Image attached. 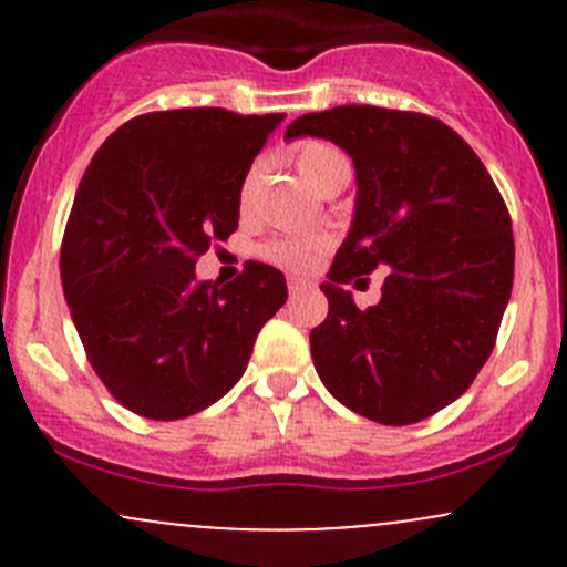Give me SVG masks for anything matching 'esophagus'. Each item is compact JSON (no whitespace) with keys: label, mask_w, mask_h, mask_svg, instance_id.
I'll use <instances>...</instances> for the list:
<instances>
[{"label":"esophagus","mask_w":567,"mask_h":567,"mask_svg":"<svg viewBox=\"0 0 567 567\" xmlns=\"http://www.w3.org/2000/svg\"><path fill=\"white\" fill-rule=\"evenodd\" d=\"M307 288H312L310 279H301V277H290V279H288V290H290V296L305 293Z\"/></svg>","instance_id":"obj_1"}]
</instances>
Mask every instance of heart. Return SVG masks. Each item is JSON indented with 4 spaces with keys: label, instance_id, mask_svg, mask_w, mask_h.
Listing matches in <instances>:
<instances>
[{
    "label": "heart",
    "instance_id": "heart-1",
    "mask_svg": "<svg viewBox=\"0 0 567 567\" xmlns=\"http://www.w3.org/2000/svg\"><path fill=\"white\" fill-rule=\"evenodd\" d=\"M290 158H293V167L299 169L301 177H305L307 186L316 188L318 194H323L340 175H348L346 156H342L337 147L326 145V142H305V145H299L293 153H290ZM257 175H260V169L251 167L241 181L238 205H241L244 214L251 208V199H255ZM310 251H312L310 241H274L262 249V255H266L268 260L279 262V266L301 268L307 266V260H310Z\"/></svg>",
    "mask_w": 567,
    "mask_h": 567
}]
</instances>
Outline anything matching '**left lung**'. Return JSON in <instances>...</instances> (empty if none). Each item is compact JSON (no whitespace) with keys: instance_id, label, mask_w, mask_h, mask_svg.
Wrapping results in <instances>:
<instances>
[{"instance_id":"obj_1","label":"left lung","mask_w":567,"mask_h":567,"mask_svg":"<svg viewBox=\"0 0 567 567\" xmlns=\"http://www.w3.org/2000/svg\"><path fill=\"white\" fill-rule=\"evenodd\" d=\"M334 142L357 169L351 230L320 290L310 331L323 386L381 425H411L453 403L494 351L513 290V227L477 153L442 120L381 106L301 114L285 140ZM385 274L362 311L346 284Z\"/></svg>"}]
</instances>
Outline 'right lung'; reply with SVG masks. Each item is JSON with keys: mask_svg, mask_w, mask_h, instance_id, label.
<instances>
[{"mask_svg": "<svg viewBox=\"0 0 567 567\" xmlns=\"http://www.w3.org/2000/svg\"><path fill=\"white\" fill-rule=\"evenodd\" d=\"M285 114L151 112L120 125L76 188L60 274L90 364L147 420H183L227 394L257 331L288 299L282 271L247 262L230 285L194 262L238 227V192Z\"/></svg>", "mask_w": 567, "mask_h": 567, "instance_id": "1", "label": "right lung"}]
</instances>
